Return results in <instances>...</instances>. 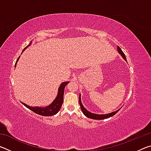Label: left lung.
I'll list each match as a JSON object with an SVG mask.
<instances>
[{
  "label": "left lung",
  "instance_id": "left-lung-1",
  "mask_svg": "<svg viewBox=\"0 0 151 151\" xmlns=\"http://www.w3.org/2000/svg\"><path fill=\"white\" fill-rule=\"evenodd\" d=\"M117 49H118V52L120 55L122 56V57L124 58L125 60V61H127V58L125 57V55L122 52V50L121 49V48H120L119 46L117 47ZM79 103H80V106H81V108L82 111H83V114H85L86 116H87L88 118L89 119H94V120H102V119H107V118H109V117L114 116V114H116L118 111H119L120 109L117 110L116 111H114L112 112H111V113H109V114H94V113H92V112H89L88 111H87L85 107L83 106V104L81 103V94L80 95H79Z\"/></svg>",
  "mask_w": 151,
  "mask_h": 151
}]
</instances>
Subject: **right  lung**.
<instances>
[{"instance_id": "right-lung-1", "label": "right lung", "mask_w": 151, "mask_h": 151, "mask_svg": "<svg viewBox=\"0 0 151 151\" xmlns=\"http://www.w3.org/2000/svg\"><path fill=\"white\" fill-rule=\"evenodd\" d=\"M31 43H32V42H30V44L28 45L27 47H26L24 48V50H22V52H23V51L26 49L28 47H29ZM19 58H20V57L18 58L17 62H16V63H15V67H16V65L18 62V60H19ZM68 83H69V82L67 81V82H64V83H61V85H60L59 88H58V94H57V97H56V99L54 101H53L52 103L47 106H46V107H39V106L32 107V106L27 105V104H25L24 103H22L23 105L26 106L27 108L30 109V111H32L34 112H35V113L39 114V115L45 116L55 115V114H57V112L60 111L61 106H62L63 103L64 90H65L66 85H67Z\"/></svg>"}]
</instances>
